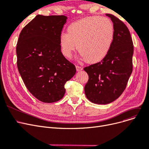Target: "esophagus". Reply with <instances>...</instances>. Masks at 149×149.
Instances as JSON below:
<instances>
[{
    "label": "esophagus",
    "instance_id": "esophagus-1",
    "mask_svg": "<svg viewBox=\"0 0 149 149\" xmlns=\"http://www.w3.org/2000/svg\"><path fill=\"white\" fill-rule=\"evenodd\" d=\"M76 70L77 71H81L83 70V68H81V66H76Z\"/></svg>",
    "mask_w": 149,
    "mask_h": 149
}]
</instances>
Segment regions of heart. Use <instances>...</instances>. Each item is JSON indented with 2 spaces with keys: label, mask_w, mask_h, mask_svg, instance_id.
<instances>
[{
  "label": "heart",
  "mask_w": 149,
  "mask_h": 149,
  "mask_svg": "<svg viewBox=\"0 0 149 149\" xmlns=\"http://www.w3.org/2000/svg\"><path fill=\"white\" fill-rule=\"evenodd\" d=\"M114 38V27L109 19L91 16L70 24L68 33L60 35L59 42L65 57H70L77 46L83 58L88 63L94 64L107 56Z\"/></svg>",
  "instance_id": "1"
}]
</instances>
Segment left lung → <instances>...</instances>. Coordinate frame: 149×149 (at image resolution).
Masks as SVG:
<instances>
[{
    "label": "left lung",
    "mask_w": 149,
    "mask_h": 149,
    "mask_svg": "<svg viewBox=\"0 0 149 149\" xmlns=\"http://www.w3.org/2000/svg\"><path fill=\"white\" fill-rule=\"evenodd\" d=\"M114 29L111 48L101 61L84 68L89 76L85 86L87 99L94 103L105 105L117 99L125 90L132 74L133 44L126 25L113 15Z\"/></svg>",
    "instance_id": "obj_1"
}]
</instances>
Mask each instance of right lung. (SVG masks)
<instances>
[{
	"label": "right lung",
	"instance_id": "add662e5",
	"mask_svg": "<svg viewBox=\"0 0 149 149\" xmlns=\"http://www.w3.org/2000/svg\"><path fill=\"white\" fill-rule=\"evenodd\" d=\"M68 17L38 15L23 28L16 46L17 66L25 86L44 103L61 99L76 68L63 56L59 38Z\"/></svg>",
	"mask_w": 149,
	"mask_h": 149
}]
</instances>
